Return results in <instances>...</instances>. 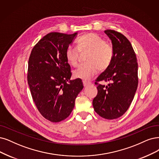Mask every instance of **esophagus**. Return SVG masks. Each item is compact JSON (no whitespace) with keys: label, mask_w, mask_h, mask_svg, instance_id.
Wrapping results in <instances>:
<instances>
[{"label":"esophagus","mask_w":159,"mask_h":159,"mask_svg":"<svg viewBox=\"0 0 159 159\" xmlns=\"http://www.w3.org/2000/svg\"><path fill=\"white\" fill-rule=\"evenodd\" d=\"M83 85L84 87H86L87 86H89L91 84V83H90V82H88L86 80H83Z\"/></svg>","instance_id":"esophagus-1"}]
</instances>
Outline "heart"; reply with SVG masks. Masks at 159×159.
Returning <instances> with one entry per match:
<instances>
[{
  "mask_svg": "<svg viewBox=\"0 0 159 159\" xmlns=\"http://www.w3.org/2000/svg\"><path fill=\"white\" fill-rule=\"evenodd\" d=\"M77 46H68L66 50V57L68 63L76 66L79 63L80 52H89L86 57L88 63L81 64L73 71L75 78L88 80L94 76L98 69H106L112 60L113 48L111 44L106 43L98 34L90 33L83 35L77 40Z\"/></svg>",
  "mask_w": 159,
  "mask_h": 159,
  "instance_id": "1",
  "label": "heart"
}]
</instances>
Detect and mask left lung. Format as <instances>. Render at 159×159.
Listing matches in <instances>:
<instances>
[{
  "label": "left lung",
  "instance_id": "1",
  "mask_svg": "<svg viewBox=\"0 0 159 159\" xmlns=\"http://www.w3.org/2000/svg\"><path fill=\"white\" fill-rule=\"evenodd\" d=\"M111 39L113 56L109 66L96 79L98 94L93 99L96 112L112 120L124 115L134 98L138 84V63L132 44L122 34L111 29L105 31ZM109 81L107 86L98 84Z\"/></svg>",
  "mask_w": 159,
  "mask_h": 159
}]
</instances>
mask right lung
Listing matches in <instances>:
<instances>
[{
  "instance_id": "right-lung-1",
  "label": "right lung",
  "mask_w": 159,
  "mask_h": 159,
  "mask_svg": "<svg viewBox=\"0 0 159 159\" xmlns=\"http://www.w3.org/2000/svg\"><path fill=\"white\" fill-rule=\"evenodd\" d=\"M76 35L47 34L33 47L29 59L27 82L33 99L40 114L52 122L69 116L84 87L81 79L70 80V67L66 57V50Z\"/></svg>"
}]
</instances>
